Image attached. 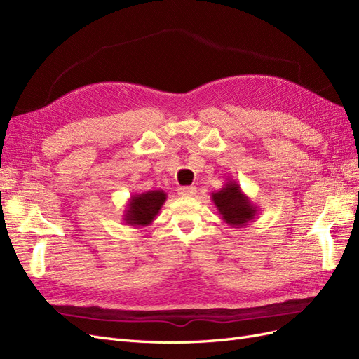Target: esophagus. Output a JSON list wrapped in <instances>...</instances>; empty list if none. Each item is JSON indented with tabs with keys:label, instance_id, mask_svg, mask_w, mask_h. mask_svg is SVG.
<instances>
[{
	"label": "esophagus",
	"instance_id": "obj_1",
	"mask_svg": "<svg viewBox=\"0 0 359 359\" xmlns=\"http://www.w3.org/2000/svg\"><path fill=\"white\" fill-rule=\"evenodd\" d=\"M196 187L193 186H184V187H180L178 189V194L180 196H184V198H190V196H194L196 194Z\"/></svg>",
	"mask_w": 359,
	"mask_h": 359
}]
</instances>
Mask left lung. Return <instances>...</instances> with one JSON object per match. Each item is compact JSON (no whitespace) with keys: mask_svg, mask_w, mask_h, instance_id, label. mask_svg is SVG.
<instances>
[{"mask_svg":"<svg viewBox=\"0 0 359 359\" xmlns=\"http://www.w3.org/2000/svg\"><path fill=\"white\" fill-rule=\"evenodd\" d=\"M211 199L220 212L222 220L232 227H244L259 214L257 206L233 180H227L220 190L212 191Z\"/></svg>","mask_w":359,"mask_h":359,"instance_id":"obj_1","label":"left lung"}]
</instances>
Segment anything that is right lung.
<instances>
[{"label":"right lung","mask_w":359,"mask_h":359,"mask_svg":"<svg viewBox=\"0 0 359 359\" xmlns=\"http://www.w3.org/2000/svg\"><path fill=\"white\" fill-rule=\"evenodd\" d=\"M166 198L168 194L163 190H151L133 194L126 205L123 217L124 223L133 227L149 226L160 212Z\"/></svg>","instance_id":"obj_1"}]
</instances>
